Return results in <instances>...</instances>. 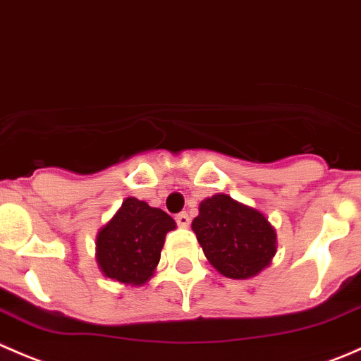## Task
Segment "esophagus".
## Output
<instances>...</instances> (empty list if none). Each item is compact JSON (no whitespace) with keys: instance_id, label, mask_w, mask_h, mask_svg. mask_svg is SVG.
<instances>
[{"instance_id":"obj_1","label":"esophagus","mask_w":361,"mask_h":361,"mask_svg":"<svg viewBox=\"0 0 361 361\" xmlns=\"http://www.w3.org/2000/svg\"><path fill=\"white\" fill-rule=\"evenodd\" d=\"M176 221H177V224H179L180 228H188L189 223H191V219H189V216H188V214H185V212L177 214Z\"/></svg>"}]
</instances>
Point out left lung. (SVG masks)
<instances>
[{
	"label": "left lung",
	"instance_id": "8db88e82",
	"mask_svg": "<svg viewBox=\"0 0 361 361\" xmlns=\"http://www.w3.org/2000/svg\"><path fill=\"white\" fill-rule=\"evenodd\" d=\"M191 228L210 265L228 279L258 276L277 252V233L269 217L224 192L200 202Z\"/></svg>",
	"mask_w": 361,
	"mask_h": 361
}]
</instances>
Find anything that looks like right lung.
<instances>
[{
    "label": "right lung",
    "instance_id": "1",
    "mask_svg": "<svg viewBox=\"0 0 361 361\" xmlns=\"http://www.w3.org/2000/svg\"><path fill=\"white\" fill-rule=\"evenodd\" d=\"M176 228L161 209L128 196L96 235L99 272L124 286H144L154 276L166 233Z\"/></svg>",
    "mask_w": 361,
    "mask_h": 361
}]
</instances>
